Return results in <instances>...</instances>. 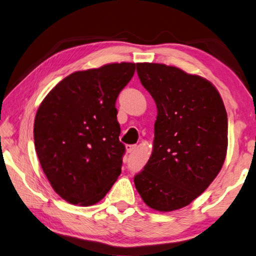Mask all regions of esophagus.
Masks as SVG:
<instances>
[{"instance_id":"1","label":"esophagus","mask_w":256,"mask_h":256,"mask_svg":"<svg viewBox=\"0 0 256 256\" xmlns=\"http://www.w3.org/2000/svg\"><path fill=\"white\" fill-rule=\"evenodd\" d=\"M136 148H137L136 145H126V150H127L128 153H132Z\"/></svg>"}]
</instances>
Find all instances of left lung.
<instances>
[{
	"label": "left lung",
	"instance_id": "obj_1",
	"mask_svg": "<svg viewBox=\"0 0 256 256\" xmlns=\"http://www.w3.org/2000/svg\"><path fill=\"white\" fill-rule=\"evenodd\" d=\"M158 106L153 153L134 178L144 202L158 212L191 204L218 176L227 152V112L217 88L178 67L137 62Z\"/></svg>",
	"mask_w": 256,
	"mask_h": 256
}]
</instances>
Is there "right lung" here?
<instances>
[{
  "label": "right lung",
  "instance_id": "right-lung-1",
  "mask_svg": "<svg viewBox=\"0 0 256 256\" xmlns=\"http://www.w3.org/2000/svg\"><path fill=\"white\" fill-rule=\"evenodd\" d=\"M135 68L134 62H114L75 72L40 104L36 152L52 189L67 202H98L120 176L126 147L116 101Z\"/></svg>",
  "mask_w": 256,
  "mask_h": 256
}]
</instances>
